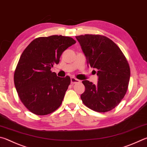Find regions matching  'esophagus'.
I'll return each mask as SVG.
<instances>
[{"mask_svg":"<svg viewBox=\"0 0 147 147\" xmlns=\"http://www.w3.org/2000/svg\"><path fill=\"white\" fill-rule=\"evenodd\" d=\"M80 82V80H79L74 77H71V83L72 84H78V83Z\"/></svg>","mask_w":147,"mask_h":147,"instance_id":"obj_1","label":"esophagus"}]
</instances>
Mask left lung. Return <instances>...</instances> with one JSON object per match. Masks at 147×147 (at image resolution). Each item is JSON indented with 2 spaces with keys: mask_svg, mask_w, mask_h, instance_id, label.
Returning a JSON list of instances; mask_svg holds the SVG:
<instances>
[{
  "mask_svg": "<svg viewBox=\"0 0 147 147\" xmlns=\"http://www.w3.org/2000/svg\"><path fill=\"white\" fill-rule=\"evenodd\" d=\"M87 58L88 66L96 69L98 82H82L83 103L98 113L115 108L123 98L130 80V67L123 53L114 42L99 34L76 36Z\"/></svg>",
  "mask_w": 147,
  "mask_h": 147,
  "instance_id": "obj_1",
  "label": "left lung"
}]
</instances>
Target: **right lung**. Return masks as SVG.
I'll return each instance as SVG.
<instances>
[{
  "instance_id": "right-lung-1",
  "label": "right lung",
  "mask_w": 147,
  "mask_h": 147,
  "mask_svg": "<svg viewBox=\"0 0 147 147\" xmlns=\"http://www.w3.org/2000/svg\"><path fill=\"white\" fill-rule=\"evenodd\" d=\"M75 43L69 36L39 37L22 53L15 71V86L21 101L32 113L47 115L62 104L71 78L58 77L51 69L59 63L62 53Z\"/></svg>"
}]
</instances>
